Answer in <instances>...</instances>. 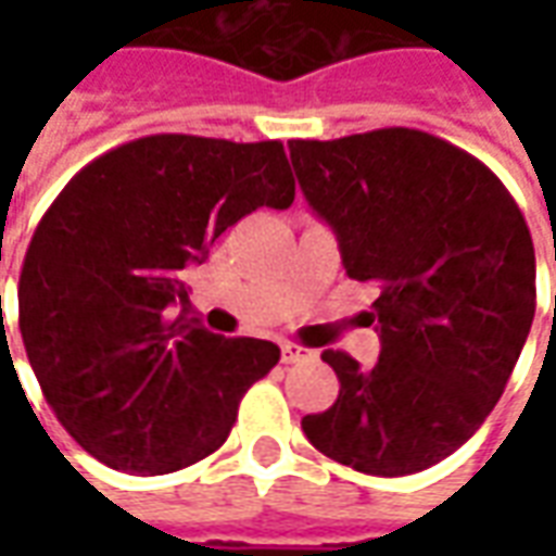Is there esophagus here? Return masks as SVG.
Returning <instances> with one entry per match:
<instances>
[{
  "mask_svg": "<svg viewBox=\"0 0 556 556\" xmlns=\"http://www.w3.org/2000/svg\"><path fill=\"white\" fill-rule=\"evenodd\" d=\"M279 351H282V363H303L313 357V351L303 349V345H294V342H282Z\"/></svg>",
  "mask_w": 556,
  "mask_h": 556,
  "instance_id": "34e87169",
  "label": "esophagus"
}]
</instances>
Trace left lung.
I'll return each mask as SVG.
<instances>
[{"label":"left lung","mask_w":556,"mask_h":556,"mask_svg":"<svg viewBox=\"0 0 556 556\" xmlns=\"http://www.w3.org/2000/svg\"><path fill=\"white\" fill-rule=\"evenodd\" d=\"M306 202L337 231L345 274L372 282L381 357L325 351L339 396L306 414L318 453L372 477L453 455L503 396L536 313V253L494 172L414 127L291 139Z\"/></svg>","instance_id":"left-lung-1"}]
</instances>
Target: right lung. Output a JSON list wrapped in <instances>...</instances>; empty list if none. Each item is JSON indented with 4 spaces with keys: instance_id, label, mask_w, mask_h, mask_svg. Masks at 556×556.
<instances>
[{
    "instance_id": "obj_1",
    "label": "right lung",
    "mask_w": 556,
    "mask_h": 556,
    "mask_svg": "<svg viewBox=\"0 0 556 556\" xmlns=\"http://www.w3.org/2000/svg\"><path fill=\"white\" fill-rule=\"evenodd\" d=\"M291 202L279 139L154 134L65 184L23 258L20 333L47 405L86 453L113 470L172 473L226 443L279 349L184 318V270L255 207Z\"/></svg>"
}]
</instances>
